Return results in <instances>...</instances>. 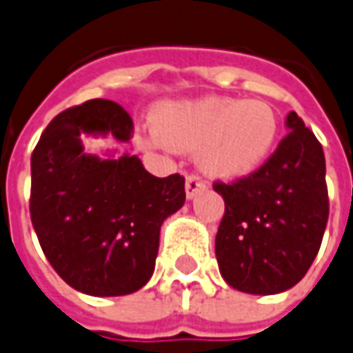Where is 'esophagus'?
Returning a JSON list of instances; mask_svg holds the SVG:
<instances>
[{"mask_svg":"<svg viewBox=\"0 0 353 353\" xmlns=\"http://www.w3.org/2000/svg\"><path fill=\"white\" fill-rule=\"evenodd\" d=\"M205 179L199 176V174H189L185 179V193L189 199L196 196L201 191H205Z\"/></svg>","mask_w":353,"mask_h":353,"instance_id":"1","label":"esophagus"}]
</instances>
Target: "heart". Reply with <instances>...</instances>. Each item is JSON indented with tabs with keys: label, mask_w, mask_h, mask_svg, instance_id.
<instances>
[{
	"label": "heart",
	"mask_w": 353,
	"mask_h": 353,
	"mask_svg": "<svg viewBox=\"0 0 353 353\" xmlns=\"http://www.w3.org/2000/svg\"><path fill=\"white\" fill-rule=\"evenodd\" d=\"M154 129L166 145L199 152L210 176L243 177L270 154L278 137V116L261 100L210 96L160 108Z\"/></svg>",
	"instance_id": "1"
}]
</instances>
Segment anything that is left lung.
Returning a JSON list of instances; mask_svg holds the SVG:
<instances>
[{"instance_id": "1", "label": "left lung", "mask_w": 353, "mask_h": 353, "mask_svg": "<svg viewBox=\"0 0 353 353\" xmlns=\"http://www.w3.org/2000/svg\"><path fill=\"white\" fill-rule=\"evenodd\" d=\"M286 125L288 135L253 174L212 183L226 205L216 234L220 274L247 294L270 296L296 286L327 228L323 146L296 112Z\"/></svg>"}]
</instances>
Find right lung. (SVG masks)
Instances as JSON below:
<instances>
[{
	"mask_svg": "<svg viewBox=\"0 0 353 353\" xmlns=\"http://www.w3.org/2000/svg\"><path fill=\"white\" fill-rule=\"evenodd\" d=\"M81 133L129 141L133 119L102 98L57 114L30 158V220L69 286L98 297L133 294L154 272L160 226L183 207L185 177L152 176L129 154H85Z\"/></svg>",
	"mask_w": 353,
	"mask_h": 353,
	"instance_id": "1",
	"label": "right lung"
}]
</instances>
